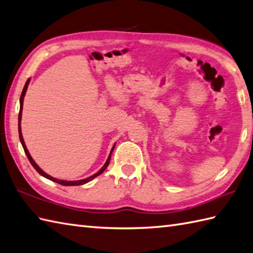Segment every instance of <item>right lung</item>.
Returning <instances> with one entry per match:
<instances>
[{
	"mask_svg": "<svg viewBox=\"0 0 253 253\" xmlns=\"http://www.w3.org/2000/svg\"><path fill=\"white\" fill-rule=\"evenodd\" d=\"M29 82H30V79H28V80H27V82H26V84H25V86H24V89H22V92H21V96H20V100H19V102H20V109H19V116H18V132H19V139H20V143H21V145H22V147H24L25 153H26V155H27V157H28V159H29L30 164L32 165V167L35 168V169H36L39 173H40L42 176L46 177V178L50 179V181H53V182L58 183V184H60V185H64V186H78V185H83V184H85V183H87V182H89V181H92V179H93V178H95L96 176L100 175V174H102V173L106 170V168H107V167H108V165H109V162H110V157H111V154H112V150H114L116 144L114 145V147H112V149H111V151H110V155L108 156V159H107V161L105 162V165L103 166L102 169H100L97 173H95L94 175L89 176V177H86V178H84V179H80V181H64V179H58V178H55V177H53V176H50V175H48V174H46L45 172H44L43 170H41V169H40V167H39V166L36 164V162H35V160L32 159V157L30 156L29 151H28V149H27V147H26V144H25V141H24V137H22V134H21V126H20V122H21V112H22V105H24V97H25V95H26L28 85H29Z\"/></svg>",
	"mask_w": 253,
	"mask_h": 253,
	"instance_id": "right-lung-1",
	"label": "right lung"
}]
</instances>
